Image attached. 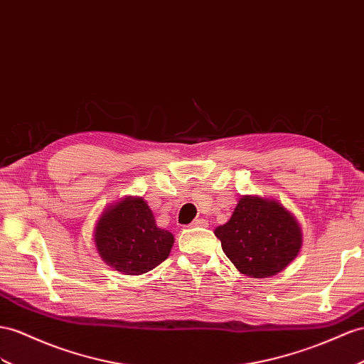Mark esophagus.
Returning <instances> with one entry per match:
<instances>
[{"mask_svg": "<svg viewBox=\"0 0 364 364\" xmlns=\"http://www.w3.org/2000/svg\"><path fill=\"white\" fill-rule=\"evenodd\" d=\"M193 228H208V221L203 220V218H197L192 223Z\"/></svg>", "mask_w": 364, "mask_h": 364, "instance_id": "obj_1", "label": "esophagus"}]
</instances>
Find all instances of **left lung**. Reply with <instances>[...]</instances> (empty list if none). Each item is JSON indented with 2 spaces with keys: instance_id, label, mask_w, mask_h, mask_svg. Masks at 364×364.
<instances>
[{
  "instance_id": "obj_1",
  "label": "left lung",
  "mask_w": 364,
  "mask_h": 364,
  "mask_svg": "<svg viewBox=\"0 0 364 364\" xmlns=\"http://www.w3.org/2000/svg\"><path fill=\"white\" fill-rule=\"evenodd\" d=\"M213 232L238 272L250 278L284 271L303 246V232L294 213L279 201L258 195H243L230 220Z\"/></svg>"
}]
</instances>
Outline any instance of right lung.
Instances as JSON below:
<instances>
[{
    "instance_id": "1",
    "label": "right lung",
    "mask_w": 364,
    "mask_h": 364,
    "mask_svg": "<svg viewBox=\"0 0 364 364\" xmlns=\"http://www.w3.org/2000/svg\"><path fill=\"white\" fill-rule=\"evenodd\" d=\"M93 240L102 262L126 275L152 271L169 257L175 241L169 230L156 226L147 203L132 195L105 208Z\"/></svg>"
}]
</instances>
